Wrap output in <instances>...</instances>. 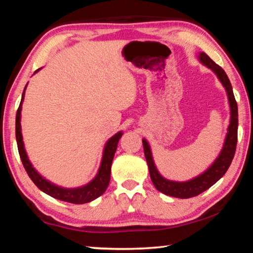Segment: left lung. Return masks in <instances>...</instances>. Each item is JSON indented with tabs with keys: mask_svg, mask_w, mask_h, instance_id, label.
<instances>
[{
	"mask_svg": "<svg viewBox=\"0 0 253 253\" xmlns=\"http://www.w3.org/2000/svg\"><path fill=\"white\" fill-rule=\"evenodd\" d=\"M198 59L203 66L208 67L209 69H211L214 72V75L217 77V79L220 80V83L223 85L226 96H228L230 107V121L228 129H226L223 146H222L219 155L212 162V164L204 172L199 174L198 176L182 182L172 181V179L164 177L158 172L155 162H154L151 145H149L146 138H143L145 158H146L149 175H151V179L154 186L156 187L157 191L162 192L165 195H169L178 199L193 198V196L203 193L204 191H207L208 188L214 185V184L223 176L226 170H228L229 166L231 165V162L233 160L235 148H237L238 106L233 95L232 85H231L230 80L224 70L220 66H217L207 53L199 52Z\"/></svg>",
	"mask_w": 253,
	"mask_h": 253,
	"instance_id": "1",
	"label": "left lung"
}]
</instances>
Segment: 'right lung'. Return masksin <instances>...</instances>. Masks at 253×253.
<instances>
[{"label": "right lung", "instance_id": "right-lung-1", "mask_svg": "<svg viewBox=\"0 0 253 253\" xmlns=\"http://www.w3.org/2000/svg\"><path fill=\"white\" fill-rule=\"evenodd\" d=\"M38 69L34 74H37ZM28 87V84H25V88L22 93V98H21V102L16 113V119H15V136H16V143H18V149L19 154L22 161V164L24 166L25 170H27L30 178L32 179L33 183L39 187V190L44 192L45 194L52 196L54 199H58L60 201L68 203L74 204H84L89 203L91 201L99 198L100 195L105 193L107 187L109 185L110 182V170H111V163H113L115 153H116L117 145L121 137L123 136V130L118 131L114 136L107 140L104 151H102V157L101 162L98 169V172L95 175L90 182H88L84 185H81L78 187H63L57 185V184L52 183L49 179H46L43 175H41L36 168L32 165L31 161L29 160V156L25 151L23 136H22V128H21V111H22V104L24 100L25 89Z\"/></svg>", "mask_w": 253, "mask_h": 253}]
</instances>
